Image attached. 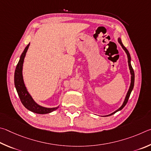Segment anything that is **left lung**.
<instances>
[{
  "instance_id": "obj_1",
  "label": "left lung",
  "mask_w": 151,
  "mask_h": 151,
  "mask_svg": "<svg viewBox=\"0 0 151 151\" xmlns=\"http://www.w3.org/2000/svg\"><path fill=\"white\" fill-rule=\"evenodd\" d=\"M118 42H119V44H121V46H122L123 49L124 50H125V52H126L127 55V58H128V64H129V70H130V73H131V85H130V87H129V90H128L127 93V95H126L125 99V100H124V101H123V105H121V106L119 108V109H118L117 110H116L115 111H114V112L112 113H111V114H109V115H105V116H110V115H113V114H114V113H117V111H121V109H123V108L125 106L126 104H127V101H128L129 97H130V95H131V93L132 90H133V87H134V73L133 69V68H132V65H131V55H130V54H129V51L127 50V49L126 47L123 46L122 42H121V39L120 38H118Z\"/></svg>"
}]
</instances>
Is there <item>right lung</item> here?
Returning a JSON list of instances; mask_svg holds the SVG:
<instances>
[{
	"label": "right lung",
	"mask_w": 151,
	"mask_h": 151,
	"mask_svg": "<svg viewBox=\"0 0 151 151\" xmlns=\"http://www.w3.org/2000/svg\"><path fill=\"white\" fill-rule=\"evenodd\" d=\"M29 46H30V44L27 45V46L25 47L24 50L22 53L19 62H18L17 68H16L14 72V86L21 102L26 109L33 113H38V114H47V113H50L56 110L59 106L53 108H47L42 107L36 104L30 93H28L25 86L24 82L22 76L23 63Z\"/></svg>",
	"instance_id": "add662e5"
}]
</instances>
